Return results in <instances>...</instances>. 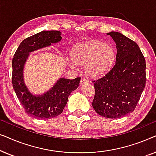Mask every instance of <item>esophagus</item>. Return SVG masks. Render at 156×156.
Masks as SVG:
<instances>
[{
    "mask_svg": "<svg viewBox=\"0 0 156 156\" xmlns=\"http://www.w3.org/2000/svg\"><path fill=\"white\" fill-rule=\"evenodd\" d=\"M86 83H87V81L85 80V79H81V80H80V84L81 85H83V84H86Z\"/></svg>",
    "mask_w": 156,
    "mask_h": 156,
    "instance_id": "34e87169",
    "label": "esophagus"
}]
</instances>
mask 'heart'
<instances>
[{
	"label": "heart",
	"instance_id": "b5f03b06",
	"mask_svg": "<svg viewBox=\"0 0 156 156\" xmlns=\"http://www.w3.org/2000/svg\"><path fill=\"white\" fill-rule=\"evenodd\" d=\"M74 62L70 65L74 69L76 65L84 67L85 73L89 77L97 78L108 72L116 59L114 48L101 41L93 40L79 44L72 52Z\"/></svg>",
	"mask_w": 156,
	"mask_h": 156
}]
</instances>
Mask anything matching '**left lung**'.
<instances>
[{"label": "left lung", "instance_id": "1", "mask_svg": "<svg viewBox=\"0 0 156 156\" xmlns=\"http://www.w3.org/2000/svg\"><path fill=\"white\" fill-rule=\"evenodd\" d=\"M116 44V62L93 81L92 106L100 116L121 118L133 112L146 86V60L135 42L118 32L107 33Z\"/></svg>", "mask_w": 156, "mask_h": 156}]
</instances>
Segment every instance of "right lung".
Returning <instances> with one entry per match:
<instances>
[{"label": "right lung", "mask_w": 156, "mask_h": 156, "mask_svg": "<svg viewBox=\"0 0 156 156\" xmlns=\"http://www.w3.org/2000/svg\"><path fill=\"white\" fill-rule=\"evenodd\" d=\"M61 40L59 31H42L23 40L12 58V87L25 112L35 119H52L62 114L70 93L80 85V77L74 80L60 78L50 90L37 96L33 94L25 84L23 69L30 53L57 43Z\"/></svg>", "instance_id": "obj_1"}]
</instances>
